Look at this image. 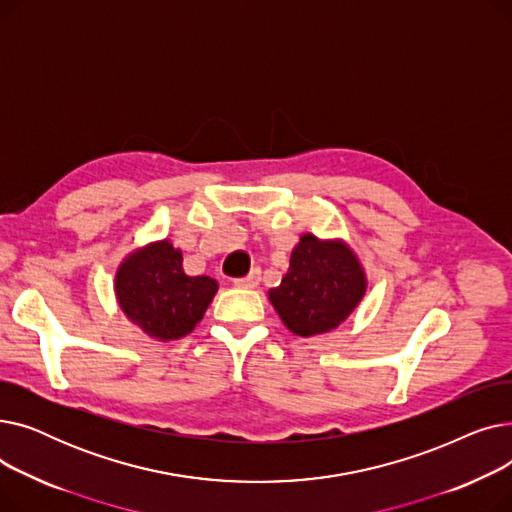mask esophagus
<instances>
[{"label": "esophagus", "mask_w": 512, "mask_h": 512, "mask_svg": "<svg viewBox=\"0 0 512 512\" xmlns=\"http://www.w3.org/2000/svg\"><path fill=\"white\" fill-rule=\"evenodd\" d=\"M259 278H261V272L259 270H253L249 276L245 278H236L234 280V286L236 288H255L259 284Z\"/></svg>", "instance_id": "34e87169"}]
</instances>
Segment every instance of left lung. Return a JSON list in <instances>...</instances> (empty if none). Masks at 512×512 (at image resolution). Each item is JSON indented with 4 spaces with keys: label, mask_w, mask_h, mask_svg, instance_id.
Instances as JSON below:
<instances>
[{
    "label": "left lung",
    "mask_w": 512,
    "mask_h": 512,
    "mask_svg": "<svg viewBox=\"0 0 512 512\" xmlns=\"http://www.w3.org/2000/svg\"><path fill=\"white\" fill-rule=\"evenodd\" d=\"M365 286L363 267L344 242L303 234L270 301L292 334L309 338L338 328L363 299Z\"/></svg>",
    "instance_id": "8db88e82"
}]
</instances>
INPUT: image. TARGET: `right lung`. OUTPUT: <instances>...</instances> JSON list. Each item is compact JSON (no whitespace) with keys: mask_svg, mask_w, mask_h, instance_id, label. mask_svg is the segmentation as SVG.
<instances>
[{"mask_svg":"<svg viewBox=\"0 0 512 512\" xmlns=\"http://www.w3.org/2000/svg\"><path fill=\"white\" fill-rule=\"evenodd\" d=\"M218 282L186 276L182 253L170 240L134 251L116 274L122 311L153 338L174 340L191 334L209 307Z\"/></svg>","mask_w":512,"mask_h":512,"instance_id":"add662e5","label":"right lung"}]
</instances>
